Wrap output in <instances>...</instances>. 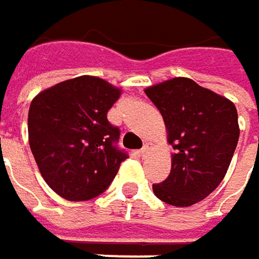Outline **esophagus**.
I'll return each mask as SVG.
<instances>
[{
  "mask_svg": "<svg viewBox=\"0 0 259 259\" xmlns=\"http://www.w3.org/2000/svg\"><path fill=\"white\" fill-rule=\"evenodd\" d=\"M149 147H150V146H149V144L146 143V144L143 146V149H141V150H140V152H139L140 156H144V155H146V153L149 152Z\"/></svg>",
  "mask_w": 259,
  "mask_h": 259,
  "instance_id": "1",
  "label": "esophagus"
}]
</instances>
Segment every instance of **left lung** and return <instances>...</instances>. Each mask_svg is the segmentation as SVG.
<instances>
[{
    "instance_id": "obj_1",
    "label": "left lung",
    "mask_w": 259,
    "mask_h": 259,
    "mask_svg": "<svg viewBox=\"0 0 259 259\" xmlns=\"http://www.w3.org/2000/svg\"><path fill=\"white\" fill-rule=\"evenodd\" d=\"M160 112L176 153L168 178L153 184L160 200L192 206L218 187L239 141L234 104L189 78H174L146 90Z\"/></svg>"
}]
</instances>
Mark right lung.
I'll return each mask as SVG.
<instances>
[{"label":"right lung","mask_w":259,"mask_h":259,"mask_svg":"<svg viewBox=\"0 0 259 259\" xmlns=\"http://www.w3.org/2000/svg\"><path fill=\"white\" fill-rule=\"evenodd\" d=\"M120 91L96 76H78L39 93L29 107V144L46 183L72 202L102 194L128 153L107 112Z\"/></svg>","instance_id":"1"}]
</instances>
